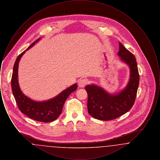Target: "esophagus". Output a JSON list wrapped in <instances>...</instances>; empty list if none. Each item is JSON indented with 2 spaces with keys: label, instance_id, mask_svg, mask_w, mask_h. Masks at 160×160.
Listing matches in <instances>:
<instances>
[{
  "label": "esophagus",
  "instance_id": "1",
  "mask_svg": "<svg viewBox=\"0 0 160 160\" xmlns=\"http://www.w3.org/2000/svg\"><path fill=\"white\" fill-rule=\"evenodd\" d=\"M88 83V80L87 79L83 78V79H81L78 81V86L80 88H84L86 86V84Z\"/></svg>",
  "mask_w": 160,
  "mask_h": 160
}]
</instances>
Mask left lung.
<instances>
[{"instance_id":"1","label":"left lung","mask_w":160,"mask_h":160,"mask_svg":"<svg viewBox=\"0 0 160 160\" xmlns=\"http://www.w3.org/2000/svg\"><path fill=\"white\" fill-rule=\"evenodd\" d=\"M118 55L130 69L129 81L125 88L112 94L95 84L85 87L88 95V113L98 120H113L125 114L132 108L136 99L140 78L136 59L121 42Z\"/></svg>"}]
</instances>
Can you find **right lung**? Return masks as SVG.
Returning <instances> with one entry per match:
<instances>
[{"mask_svg":"<svg viewBox=\"0 0 160 160\" xmlns=\"http://www.w3.org/2000/svg\"><path fill=\"white\" fill-rule=\"evenodd\" d=\"M41 38H38L34 41L16 59L11 78V87L16 103L22 113L37 121L50 122L57 119L60 116L66 99L72 92L76 90L77 84L76 83L69 86L55 97L44 101H34L23 93L18 84V63L26 51L32 47Z\"/></svg>","mask_w":160,"mask_h":160,"instance_id":"add662e5","label":"right lung"}]
</instances>
